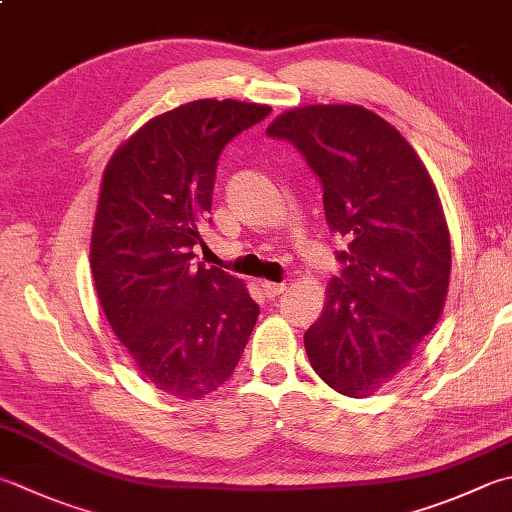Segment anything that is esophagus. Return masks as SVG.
<instances>
[{
	"instance_id": "esophagus-1",
	"label": "esophagus",
	"mask_w": 512,
	"mask_h": 512,
	"mask_svg": "<svg viewBox=\"0 0 512 512\" xmlns=\"http://www.w3.org/2000/svg\"><path fill=\"white\" fill-rule=\"evenodd\" d=\"M260 289H263L267 298H276L278 294H283L287 285L285 283H272V281H260Z\"/></svg>"
}]
</instances>
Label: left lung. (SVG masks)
I'll list each match as a JSON object with an SVG mask.
<instances>
[{
	"label": "left lung",
	"instance_id": "left-lung-1",
	"mask_svg": "<svg viewBox=\"0 0 512 512\" xmlns=\"http://www.w3.org/2000/svg\"><path fill=\"white\" fill-rule=\"evenodd\" d=\"M267 136L303 153L327 225L350 240L305 352L332 390L365 399L406 368L446 305L450 234L437 187L410 142L359 104L298 106Z\"/></svg>",
	"mask_w": 512,
	"mask_h": 512
}]
</instances>
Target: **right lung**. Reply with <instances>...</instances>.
I'll use <instances>...</instances> for the list:
<instances>
[{"label":"right lung","mask_w":512,"mask_h":512,"mask_svg":"<svg viewBox=\"0 0 512 512\" xmlns=\"http://www.w3.org/2000/svg\"><path fill=\"white\" fill-rule=\"evenodd\" d=\"M272 106L196 100L122 142L106 165L91 272L106 321L136 370L176 399L218 390L243 356L258 305L245 283L194 263L216 165Z\"/></svg>","instance_id":"right-lung-1"}]
</instances>
